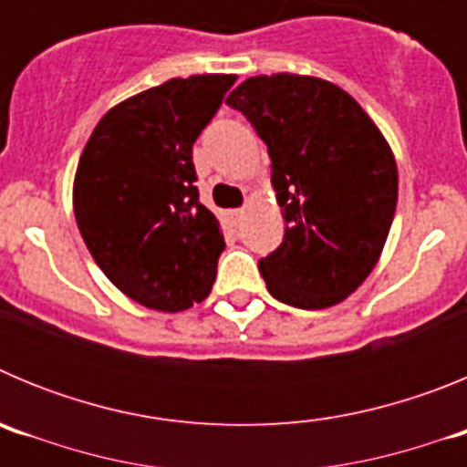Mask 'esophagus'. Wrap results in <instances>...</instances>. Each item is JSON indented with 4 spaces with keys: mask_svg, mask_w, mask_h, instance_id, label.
Instances as JSON below:
<instances>
[{
    "mask_svg": "<svg viewBox=\"0 0 467 467\" xmlns=\"http://www.w3.org/2000/svg\"><path fill=\"white\" fill-rule=\"evenodd\" d=\"M226 214H229V220L234 222V224H238V222L243 220V214H245V210H243V208H234V210H229V213H226Z\"/></svg>",
    "mask_w": 467,
    "mask_h": 467,
    "instance_id": "obj_1",
    "label": "esophagus"
}]
</instances>
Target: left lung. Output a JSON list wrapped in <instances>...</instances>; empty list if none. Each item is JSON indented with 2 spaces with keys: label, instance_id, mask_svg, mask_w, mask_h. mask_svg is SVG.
<instances>
[{
  "label": "left lung",
  "instance_id": "1",
  "mask_svg": "<svg viewBox=\"0 0 467 467\" xmlns=\"http://www.w3.org/2000/svg\"><path fill=\"white\" fill-rule=\"evenodd\" d=\"M226 105L269 147L285 236L259 259L271 295L327 308L377 266L398 205V166L374 121L339 86L316 77H250Z\"/></svg>",
  "mask_w": 467,
  "mask_h": 467
}]
</instances>
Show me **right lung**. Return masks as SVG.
Instances as JSON below:
<instances>
[{"instance_id":"right-lung-1","label":"right lung","mask_w":467,"mask_h":467,"mask_svg":"<svg viewBox=\"0 0 467 467\" xmlns=\"http://www.w3.org/2000/svg\"><path fill=\"white\" fill-rule=\"evenodd\" d=\"M234 74L171 79L111 107L84 147L74 217L102 274L133 301L182 311L210 295L224 253L198 201L192 150Z\"/></svg>"}]
</instances>
